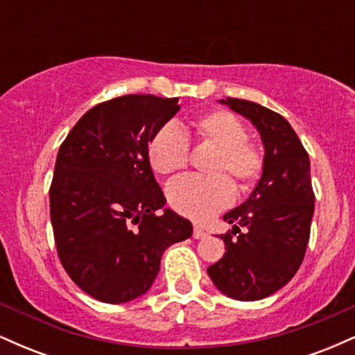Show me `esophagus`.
Returning a JSON list of instances; mask_svg holds the SVG:
<instances>
[{
	"instance_id": "1",
	"label": "esophagus",
	"mask_w": 355,
	"mask_h": 355,
	"mask_svg": "<svg viewBox=\"0 0 355 355\" xmlns=\"http://www.w3.org/2000/svg\"><path fill=\"white\" fill-rule=\"evenodd\" d=\"M193 237H195V239H205V237H209V234H207V232L203 230L202 227L195 225V227H193Z\"/></svg>"
}]
</instances>
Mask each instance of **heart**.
<instances>
[{
	"mask_svg": "<svg viewBox=\"0 0 355 355\" xmlns=\"http://www.w3.org/2000/svg\"><path fill=\"white\" fill-rule=\"evenodd\" d=\"M198 138L218 148L214 172H229L242 187L252 185L262 173L263 157L254 144L247 141V130L237 116L217 110L193 123ZM148 160L157 173L166 175L183 168L189 160V138L177 123H165L148 144ZM170 205L178 214L198 220H209L227 209L235 198L234 183L227 175L214 177L187 173L173 178L166 187Z\"/></svg>",
	"mask_w": 355,
	"mask_h": 355,
	"instance_id": "obj_1",
	"label": "heart"
}]
</instances>
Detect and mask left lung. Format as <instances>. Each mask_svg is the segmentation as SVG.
I'll return each mask as SVG.
<instances>
[{"label": "left lung", "mask_w": 355, "mask_h": 355, "mask_svg": "<svg viewBox=\"0 0 355 355\" xmlns=\"http://www.w3.org/2000/svg\"><path fill=\"white\" fill-rule=\"evenodd\" d=\"M255 126L263 144L262 177L250 197L223 220L225 254L207 268L222 294L260 300L282 288L302 263L311 235V160L291 123L254 101L220 100Z\"/></svg>", "instance_id": "8db88e82"}]
</instances>
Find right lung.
Instances as JSON below:
<instances>
[{"label":"right lung","instance_id":"obj_1","mask_svg":"<svg viewBox=\"0 0 355 355\" xmlns=\"http://www.w3.org/2000/svg\"><path fill=\"white\" fill-rule=\"evenodd\" d=\"M180 110L178 98L125 95L88 110L60 146L50 189L56 250L83 292L107 304L144 295L164 252L191 237L166 203L148 144Z\"/></svg>","mask_w":355,"mask_h":355}]
</instances>
